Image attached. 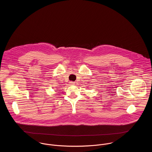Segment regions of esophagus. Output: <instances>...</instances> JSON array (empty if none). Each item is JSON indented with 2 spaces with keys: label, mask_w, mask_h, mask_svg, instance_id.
<instances>
[{
  "label": "esophagus",
  "mask_w": 152,
  "mask_h": 152,
  "mask_svg": "<svg viewBox=\"0 0 152 152\" xmlns=\"http://www.w3.org/2000/svg\"><path fill=\"white\" fill-rule=\"evenodd\" d=\"M69 84H70V86H72V85H74V84H75V82H69Z\"/></svg>",
  "instance_id": "obj_1"
}]
</instances>
